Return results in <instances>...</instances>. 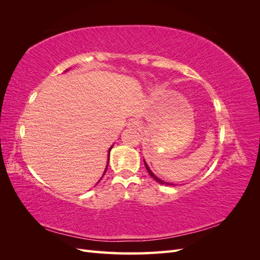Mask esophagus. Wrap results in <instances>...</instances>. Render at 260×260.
Returning <instances> with one entry per match:
<instances>
[{"instance_id":"obj_1","label":"esophagus","mask_w":260,"mask_h":260,"mask_svg":"<svg viewBox=\"0 0 260 260\" xmlns=\"http://www.w3.org/2000/svg\"><path fill=\"white\" fill-rule=\"evenodd\" d=\"M138 124H139V123H137V121H133V122H132L133 127H138Z\"/></svg>"}]
</instances>
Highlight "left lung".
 <instances>
[{
	"mask_svg": "<svg viewBox=\"0 0 260 260\" xmlns=\"http://www.w3.org/2000/svg\"><path fill=\"white\" fill-rule=\"evenodd\" d=\"M144 164H145V168H146V170L148 171V174H149V175H151V177H152V178H154V179H155V180L157 181V182H159L160 184H165V185H174V184H172V183H169V182H164V181H162V180H160V179H158V178H157V177H156V176H155V175L153 174V172L151 171V169H149V167L147 166V164H146L145 161H144Z\"/></svg>",
	"mask_w": 260,
	"mask_h": 260,
	"instance_id": "left-lung-1",
	"label": "left lung"
}]
</instances>
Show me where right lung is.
<instances>
[{
    "label": "right lung",
    "mask_w": 260,
    "mask_h": 260,
    "mask_svg": "<svg viewBox=\"0 0 260 260\" xmlns=\"http://www.w3.org/2000/svg\"><path fill=\"white\" fill-rule=\"evenodd\" d=\"M112 147H113V146H112ZM112 147H111V148H109V151H111V149H112ZM108 160H109V159H108ZM107 166H108V162H107ZM107 166H106V169H105V171H104V175H105V172H106V170H107ZM104 175H103V176H104ZM103 176H102V178H103ZM101 180H102V179H101ZM99 182H100V181H99Z\"/></svg>",
    "instance_id": "obj_1"
}]
</instances>
